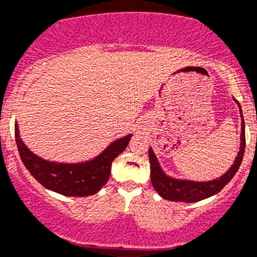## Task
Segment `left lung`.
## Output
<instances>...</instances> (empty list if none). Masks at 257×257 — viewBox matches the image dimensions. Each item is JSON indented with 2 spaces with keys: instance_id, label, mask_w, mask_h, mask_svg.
<instances>
[{
  "instance_id": "left-lung-1",
  "label": "left lung",
  "mask_w": 257,
  "mask_h": 257,
  "mask_svg": "<svg viewBox=\"0 0 257 257\" xmlns=\"http://www.w3.org/2000/svg\"><path fill=\"white\" fill-rule=\"evenodd\" d=\"M237 102L239 111H241V146L238 151L237 157L234 159V163L230 166L229 170L224 173L220 178L209 180V182H193V180L187 179H175V178L169 177L164 173L160 164L157 161L156 155L154 154L152 149L149 150V159L151 164V183L156 192L163 198L169 201H179V202H197V201L205 200L211 196L216 195L220 192L226 184L229 183L230 179L235 175L238 168L241 166L242 159L244 154V146H246V137H244V120L242 116L241 106Z\"/></svg>"
}]
</instances>
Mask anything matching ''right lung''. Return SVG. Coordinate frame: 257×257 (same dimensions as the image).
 <instances>
[{
  "mask_svg": "<svg viewBox=\"0 0 257 257\" xmlns=\"http://www.w3.org/2000/svg\"><path fill=\"white\" fill-rule=\"evenodd\" d=\"M132 134L114 141L97 157L77 164L47 161L28 149L15 125V141L25 168L39 183L50 191L70 197H84L97 193L110 178L111 164L115 157L124 151Z\"/></svg>",
  "mask_w": 257,
  "mask_h": 257,
  "instance_id": "add662e5",
  "label": "right lung"
}]
</instances>
